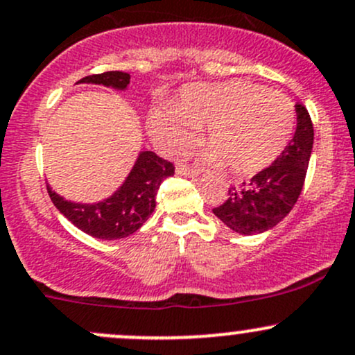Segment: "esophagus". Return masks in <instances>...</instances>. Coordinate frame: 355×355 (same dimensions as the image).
Returning <instances> with one entry per match:
<instances>
[{
  "instance_id": "obj_1",
  "label": "esophagus",
  "mask_w": 355,
  "mask_h": 355,
  "mask_svg": "<svg viewBox=\"0 0 355 355\" xmlns=\"http://www.w3.org/2000/svg\"><path fill=\"white\" fill-rule=\"evenodd\" d=\"M177 173L178 175H184V177H197L199 175V170H196V168H190L187 165H177Z\"/></svg>"
}]
</instances>
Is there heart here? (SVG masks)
I'll return each instance as SVG.
<instances>
[{
	"label": "heart",
	"mask_w": 355,
	"mask_h": 355,
	"mask_svg": "<svg viewBox=\"0 0 355 355\" xmlns=\"http://www.w3.org/2000/svg\"><path fill=\"white\" fill-rule=\"evenodd\" d=\"M204 159L234 175H252L281 156L296 128L294 103L281 93L243 80L190 85L173 110L158 109L149 129L170 153L185 149L204 128Z\"/></svg>",
	"instance_id": "b5f03b06"
}]
</instances>
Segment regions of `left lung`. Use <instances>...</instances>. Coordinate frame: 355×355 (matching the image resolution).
I'll list each match as a JSON object with an SVG mask.
<instances>
[{
  "label": "left lung",
  "mask_w": 355,
  "mask_h": 355,
  "mask_svg": "<svg viewBox=\"0 0 355 355\" xmlns=\"http://www.w3.org/2000/svg\"><path fill=\"white\" fill-rule=\"evenodd\" d=\"M296 132L281 156L240 187H230V197L221 206L212 209L216 218L234 233H263L279 225L297 202L304 185L315 132L306 107L296 103Z\"/></svg>",
  "instance_id": "left-lung-1"
}]
</instances>
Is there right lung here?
Returning <instances> with one entry per match:
<instances>
[{
    "label": "right lung",
    "instance_id": "1",
    "mask_svg": "<svg viewBox=\"0 0 355 355\" xmlns=\"http://www.w3.org/2000/svg\"><path fill=\"white\" fill-rule=\"evenodd\" d=\"M129 73L107 71L102 74L81 78L78 83L103 85L115 89H125L129 85ZM175 173L173 163L159 158L153 151H141L136 165L130 170L121 189L115 190L109 199L96 204H78L62 199L47 185L54 206L73 223L78 230L100 240H119L136 233L156 206V193L165 178Z\"/></svg>",
    "mask_w": 355,
    "mask_h": 355
}]
</instances>
